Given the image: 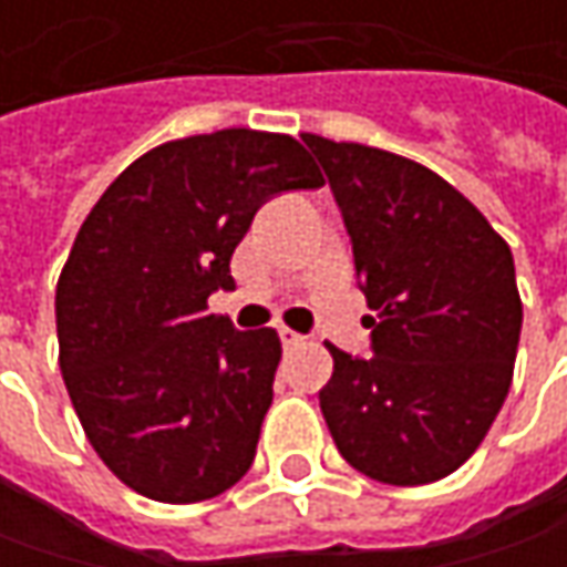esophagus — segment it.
Returning a JSON list of instances; mask_svg holds the SVG:
<instances>
[{
  "instance_id": "1",
  "label": "esophagus",
  "mask_w": 567,
  "mask_h": 567,
  "mask_svg": "<svg viewBox=\"0 0 567 567\" xmlns=\"http://www.w3.org/2000/svg\"><path fill=\"white\" fill-rule=\"evenodd\" d=\"M302 334H296V331H290V328H280V343L284 347H296V343H302Z\"/></svg>"
}]
</instances>
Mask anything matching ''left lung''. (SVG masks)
Segmentation results:
<instances>
[{
	"instance_id": "left-lung-1",
	"label": "left lung",
	"mask_w": 567,
	"mask_h": 567,
	"mask_svg": "<svg viewBox=\"0 0 567 567\" xmlns=\"http://www.w3.org/2000/svg\"><path fill=\"white\" fill-rule=\"evenodd\" d=\"M324 166L375 318L372 360L324 343L318 403L350 467L425 486L461 467L508 398L524 306L508 243L410 157L302 135Z\"/></svg>"
}]
</instances>
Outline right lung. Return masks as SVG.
<instances>
[{"instance_id": "add662e5", "label": "right lung", "mask_w": 567, "mask_h": 567, "mask_svg": "<svg viewBox=\"0 0 567 567\" xmlns=\"http://www.w3.org/2000/svg\"><path fill=\"white\" fill-rule=\"evenodd\" d=\"M324 186L290 135L220 128L128 164L55 284L59 369L81 429L128 489L166 505L236 486L274 401L280 338L207 312L277 192Z\"/></svg>"}]
</instances>
